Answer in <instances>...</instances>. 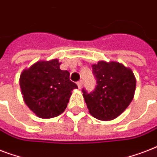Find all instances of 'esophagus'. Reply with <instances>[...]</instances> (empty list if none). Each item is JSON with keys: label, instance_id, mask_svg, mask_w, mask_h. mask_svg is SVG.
I'll return each instance as SVG.
<instances>
[{"label": "esophagus", "instance_id": "1", "mask_svg": "<svg viewBox=\"0 0 157 157\" xmlns=\"http://www.w3.org/2000/svg\"><path fill=\"white\" fill-rule=\"evenodd\" d=\"M76 84H77V86H78V88L81 89V87H82V85H83V82H82V81H79L76 82Z\"/></svg>", "mask_w": 157, "mask_h": 157}]
</instances>
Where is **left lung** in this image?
I'll list each match as a JSON object with an SVG mask.
<instances>
[{"label": "left lung", "instance_id": "1", "mask_svg": "<svg viewBox=\"0 0 157 157\" xmlns=\"http://www.w3.org/2000/svg\"><path fill=\"white\" fill-rule=\"evenodd\" d=\"M96 86L83 97L94 117L102 121L117 118L126 109L134 98L136 79L131 69L117 62H98L92 65Z\"/></svg>", "mask_w": 157, "mask_h": 157}]
</instances>
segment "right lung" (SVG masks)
Wrapping results in <instances>:
<instances>
[{
  "label": "right lung",
  "mask_w": 157,
  "mask_h": 157,
  "mask_svg": "<svg viewBox=\"0 0 157 157\" xmlns=\"http://www.w3.org/2000/svg\"><path fill=\"white\" fill-rule=\"evenodd\" d=\"M58 59L40 61L22 72L19 80L23 100L40 118L59 116L66 109L71 90L77 89Z\"/></svg>",
  "instance_id": "right-lung-1"
}]
</instances>
